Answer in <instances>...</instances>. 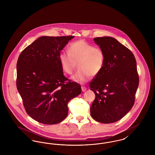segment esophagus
Segmentation results:
<instances>
[{
  "instance_id": "34e87169",
  "label": "esophagus",
  "mask_w": 155,
  "mask_h": 155,
  "mask_svg": "<svg viewBox=\"0 0 155 155\" xmlns=\"http://www.w3.org/2000/svg\"><path fill=\"white\" fill-rule=\"evenodd\" d=\"M81 89H82V92H85L87 90V88L85 87H81Z\"/></svg>"
}]
</instances>
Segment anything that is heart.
Returning a JSON list of instances; mask_svg holds the SVG:
<instances>
[{
    "mask_svg": "<svg viewBox=\"0 0 155 155\" xmlns=\"http://www.w3.org/2000/svg\"><path fill=\"white\" fill-rule=\"evenodd\" d=\"M59 60L62 69L68 74L73 73L78 63L79 68L72 80L84 84L91 78V75L96 76L100 74L104 65L105 56L99 46L80 40L70 45L68 52H61Z\"/></svg>",
    "mask_w": 155,
    "mask_h": 155,
    "instance_id": "heart-1",
    "label": "heart"
}]
</instances>
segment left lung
<instances>
[{
  "mask_svg": "<svg viewBox=\"0 0 155 155\" xmlns=\"http://www.w3.org/2000/svg\"><path fill=\"white\" fill-rule=\"evenodd\" d=\"M103 49L104 65L89 84L95 99L90 108L92 117L109 124L123 118L131 109L139 85L137 62L131 51L110 37H97Z\"/></svg>",
  "mask_w": 155,
  "mask_h": 155,
  "instance_id": "obj_1",
  "label": "left lung"
}]
</instances>
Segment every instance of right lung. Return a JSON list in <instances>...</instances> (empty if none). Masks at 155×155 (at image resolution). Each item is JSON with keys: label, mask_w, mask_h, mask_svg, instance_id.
<instances>
[{"label": "right lung", "mask_w": 155, "mask_h": 155, "mask_svg": "<svg viewBox=\"0 0 155 155\" xmlns=\"http://www.w3.org/2000/svg\"><path fill=\"white\" fill-rule=\"evenodd\" d=\"M73 38L39 37L18 57L17 88L27 113L41 123L63 121L68 115V102L81 94L80 85L64 75L59 60L60 51Z\"/></svg>", "instance_id": "1"}]
</instances>
